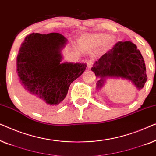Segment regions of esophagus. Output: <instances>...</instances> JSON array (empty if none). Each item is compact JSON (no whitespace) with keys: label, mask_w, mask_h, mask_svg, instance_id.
Instances as JSON below:
<instances>
[{"label":"esophagus","mask_w":156,"mask_h":156,"mask_svg":"<svg viewBox=\"0 0 156 156\" xmlns=\"http://www.w3.org/2000/svg\"><path fill=\"white\" fill-rule=\"evenodd\" d=\"M92 65H93V62L91 60H89L88 62H87V66H88L89 68L92 67Z\"/></svg>","instance_id":"obj_1"}]
</instances>
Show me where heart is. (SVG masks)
Wrapping results in <instances>:
<instances>
[{"label": "heart", "instance_id": "obj_1", "mask_svg": "<svg viewBox=\"0 0 156 156\" xmlns=\"http://www.w3.org/2000/svg\"><path fill=\"white\" fill-rule=\"evenodd\" d=\"M114 41V38L107 34H88L80 38V44L85 50H94L103 44L104 48H108Z\"/></svg>", "mask_w": 156, "mask_h": 156}]
</instances>
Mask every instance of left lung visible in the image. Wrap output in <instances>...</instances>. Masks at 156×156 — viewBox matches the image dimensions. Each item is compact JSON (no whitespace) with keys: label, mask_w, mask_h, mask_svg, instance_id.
I'll return each mask as SVG.
<instances>
[{"label":"left lung","mask_w":156,"mask_h":156,"mask_svg":"<svg viewBox=\"0 0 156 156\" xmlns=\"http://www.w3.org/2000/svg\"><path fill=\"white\" fill-rule=\"evenodd\" d=\"M97 77V88H101L108 77L123 78L131 81L138 90L147 81L146 68L140 50L131 41H119L96 61L91 67Z\"/></svg>","instance_id":"left-lung-1"}]
</instances>
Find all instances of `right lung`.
<instances>
[{
	"instance_id": "obj_1",
	"label": "right lung",
	"mask_w": 156,
	"mask_h": 156,
	"mask_svg": "<svg viewBox=\"0 0 156 156\" xmlns=\"http://www.w3.org/2000/svg\"><path fill=\"white\" fill-rule=\"evenodd\" d=\"M66 42L67 39L57 33H32L25 37L17 57L22 84L49 106H56L63 101L70 84L87 67L84 63H61V49Z\"/></svg>"
}]
</instances>
